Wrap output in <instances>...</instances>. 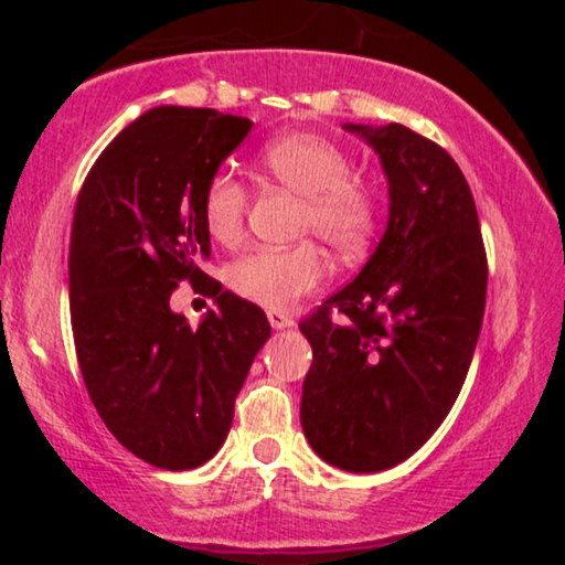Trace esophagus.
<instances>
[{"label": "esophagus", "mask_w": 565, "mask_h": 565, "mask_svg": "<svg viewBox=\"0 0 565 565\" xmlns=\"http://www.w3.org/2000/svg\"><path fill=\"white\" fill-rule=\"evenodd\" d=\"M267 319H269V327L273 329H288L292 327V319L288 313L282 311H267Z\"/></svg>", "instance_id": "obj_1"}]
</instances>
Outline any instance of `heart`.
Instances as JSON below:
<instances>
[{"label": "heart", "mask_w": 565, "mask_h": 565, "mask_svg": "<svg viewBox=\"0 0 565 565\" xmlns=\"http://www.w3.org/2000/svg\"><path fill=\"white\" fill-rule=\"evenodd\" d=\"M265 172L303 195L298 231L316 234L331 252L352 257L365 249L377 223L373 190L352 177V161L334 141L319 134L275 138L259 153ZM249 195L236 177L215 174L203 198L207 234L236 244L244 234ZM327 259L313 244L290 249H254L228 267V288L269 311H282L327 280Z\"/></svg>", "instance_id": "obj_1"}]
</instances>
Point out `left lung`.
Returning a JSON list of instances; mask_svg holds the SVG:
<instances>
[{"instance_id": "left-lung-1", "label": "left lung", "mask_w": 565, "mask_h": 565, "mask_svg": "<svg viewBox=\"0 0 565 565\" xmlns=\"http://www.w3.org/2000/svg\"><path fill=\"white\" fill-rule=\"evenodd\" d=\"M381 157L388 226L350 285L300 321L313 362L300 424L329 466L377 473L435 435L481 334L489 265L460 167L429 138L347 122Z\"/></svg>"}]
</instances>
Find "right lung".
<instances>
[{
    "label": "right lung",
    "instance_id": "right-lung-1",
    "mask_svg": "<svg viewBox=\"0 0 565 565\" xmlns=\"http://www.w3.org/2000/svg\"><path fill=\"white\" fill-rule=\"evenodd\" d=\"M249 130L211 107H153L99 153L76 198L68 300L84 385L115 439L164 470L221 450L269 339L265 311L200 269L207 182ZM182 279L216 303L195 330L168 308Z\"/></svg>",
    "mask_w": 565,
    "mask_h": 565
}]
</instances>
